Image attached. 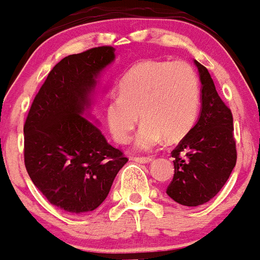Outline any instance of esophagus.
I'll return each instance as SVG.
<instances>
[{"instance_id": "esophagus-1", "label": "esophagus", "mask_w": 260, "mask_h": 260, "mask_svg": "<svg viewBox=\"0 0 260 260\" xmlns=\"http://www.w3.org/2000/svg\"><path fill=\"white\" fill-rule=\"evenodd\" d=\"M134 161L135 162H139V164H148V162H151L152 161V157L150 156H144V157H134Z\"/></svg>"}]
</instances>
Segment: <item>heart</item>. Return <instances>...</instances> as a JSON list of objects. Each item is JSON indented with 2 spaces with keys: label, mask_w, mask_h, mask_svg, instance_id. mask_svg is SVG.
<instances>
[{
  "label": "heart",
  "mask_w": 260,
  "mask_h": 260,
  "mask_svg": "<svg viewBox=\"0 0 260 260\" xmlns=\"http://www.w3.org/2000/svg\"><path fill=\"white\" fill-rule=\"evenodd\" d=\"M200 82L184 61H141L124 75L120 93L112 95L104 109L112 138L130 140L140 120L135 148L150 150L167 139L178 141L197 121L200 108Z\"/></svg>",
  "instance_id": "heart-1"
}]
</instances>
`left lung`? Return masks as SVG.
Here are the masks:
<instances>
[{
  "label": "left lung",
  "instance_id": "left-lung-1",
  "mask_svg": "<svg viewBox=\"0 0 260 260\" xmlns=\"http://www.w3.org/2000/svg\"><path fill=\"white\" fill-rule=\"evenodd\" d=\"M194 63L202 82V110L194 127L171 151L175 171L167 189L174 202L185 207H198L213 199L237 162L232 111L219 98L207 68L197 60Z\"/></svg>",
  "mask_w": 260,
  "mask_h": 260
}]
</instances>
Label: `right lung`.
<instances>
[{"mask_svg": "<svg viewBox=\"0 0 260 260\" xmlns=\"http://www.w3.org/2000/svg\"><path fill=\"white\" fill-rule=\"evenodd\" d=\"M114 60L111 46L62 58L35 98L23 126L25 165L32 183L68 213H89L103 204L127 162L89 121L99 77Z\"/></svg>", "mask_w": 260, "mask_h": 260, "instance_id": "1", "label": "right lung"}]
</instances>
